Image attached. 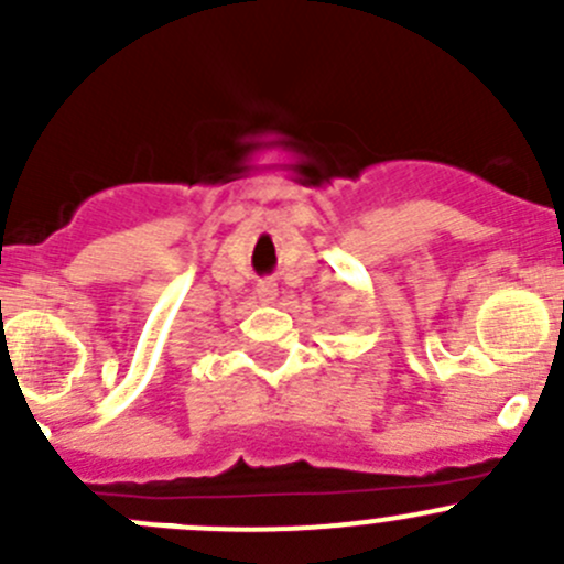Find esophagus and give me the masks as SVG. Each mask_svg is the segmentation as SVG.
Listing matches in <instances>:
<instances>
[{
	"label": "esophagus",
	"mask_w": 564,
	"mask_h": 564,
	"mask_svg": "<svg viewBox=\"0 0 564 564\" xmlns=\"http://www.w3.org/2000/svg\"><path fill=\"white\" fill-rule=\"evenodd\" d=\"M256 294H259V300H264V303H272V300L278 297V283L275 281H259V286H256Z\"/></svg>",
	"instance_id": "1"
}]
</instances>
